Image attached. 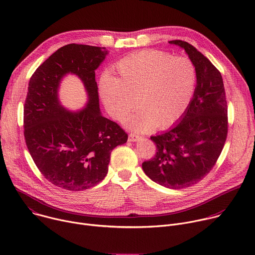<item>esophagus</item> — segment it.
<instances>
[{
  "label": "esophagus",
  "mask_w": 255,
  "mask_h": 255,
  "mask_svg": "<svg viewBox=\"0 0 255 255\" xmlns=\"http://www.w3.org/2000/svg\"><path fill=\"white\" fill-rule=\"evenodd\" d=\"M139 138H140L139 135H137V134H135V133H130V134H129V137H128V141H130V142H135V141H137Z\"/></svg>",
  "instance_id": "obj_1"
}]
</instances>
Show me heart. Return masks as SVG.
Returning <instances> with one entry per match:
<instances>
[{
  "label": "heart",
  "instance_id": "heart-1",
  "mask_svg": "<svg viewBox=\"0 0 255 255\" xmlns=\"http://www.w3.org/2000/svg\"><path fill=\"white\" fill-rule=\"evenodd\" d=\"M118 78L106 75L100 85V96L108 113L124 120L137 105L140 110L128 120V127L144 132L176 121L192 100L197 69L185 56L173 57L160 50H143L121 59Z\"/></svg>",
  "mask_w": 255,
  "mask_h": 255
}]
</instances>
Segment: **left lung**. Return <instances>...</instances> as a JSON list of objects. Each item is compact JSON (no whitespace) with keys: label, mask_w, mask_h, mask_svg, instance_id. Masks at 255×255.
Segmentation results:
<instances>
[{"label":"left lung","mask_w":255,"mask_h":255,"mask_svg":"<svg viewBox=\"0 0 255 255\" xmlns=\"http://www.w3.org/2000/svg\"><path fill=\"white\" fill-rule=\"evenodd\" d=\"M169 43L184 48L194 62L197 86L179 123L150 137L156 153L142 168L155 183L176 190L199 183L216 164L227 138L228 107L220 71L192 44Z\"/></svg>","instance_id":"left-lung-1"}]
</instances>
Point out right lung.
Listing matches in <instances>:
<instances>
[{
    "label": "right lung",
    "instance_id": "obj_1",
    "mask_svg": "<svg viewBox=\"0 0 255 255\" xmlns=\"http://www.w3.org/2000/svg\"><path fill=\"white\" fill-rule=\"evenodd\" d=\"M105 47L71 43L51 54L32 75L24 105L27 148L43 176L58 188L78 192L104 179L112 150L127 142V133L102 116L95 70ZM67 73L78 75L88 93L86 108L67 112L58 89Z\"/></svg>",
    "mask_w": 255,
    "mask_h": 255
}]
</instances>
